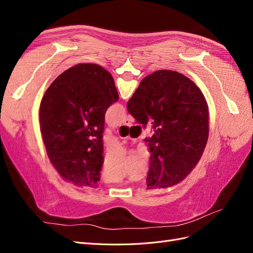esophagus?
Returning <instances> with one entry per match:
<instances>
[{"mask_svg": "<svg viewBox=\"0 0 253 253\" xmlns=\"http://www.w3.org/2000/svg\"><path fill=\"white\" fill-rule=\"evenodd\" d=\"M121 125L122 126H129V120L127 118L124 119V120H122V122H121Z\"/></svg>", "mask_w": 253, "mask_h": 253, "instance_id": "34e87169", "label": "esophagus"}]
</instances>
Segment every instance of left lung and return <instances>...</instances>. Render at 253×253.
<instances>
[{"label":"left lung","instance_id":"obj_1","mask_svg":"<svg viewBox=\"0 0 253 253\" xmlns=\"http://www.w3.org/2000/svg\"><path fill=\"white\" fill-rule=\"evenodd\" d=\"M112 75L80 63L55 79L41 100L40 131L51 165L64 180L96 187L103 164L105 112L118 100Z\"/></svg>","mask_w":253,"mask_h":253}]
</instances>
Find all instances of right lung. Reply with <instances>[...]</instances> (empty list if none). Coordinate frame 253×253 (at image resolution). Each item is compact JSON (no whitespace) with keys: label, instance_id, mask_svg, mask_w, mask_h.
Here are the masks:
<instances>
[{"label":"right lung","instance_id":"1","mask_svg":"<svg viewBox=\"0 0 253 253\" xmlns=\"http://www.w3.org/2000/svg\"><path fill=\"white\" fill-rule=\"evenodd\" d=\"M143 126L152 125L148 189L177 185L200 162L209 136L208 104L196 84L174 71L147 76L127 102Z\"/></svg>","mask_w":253,"mask_h":253}]
</instances>
